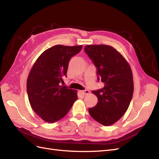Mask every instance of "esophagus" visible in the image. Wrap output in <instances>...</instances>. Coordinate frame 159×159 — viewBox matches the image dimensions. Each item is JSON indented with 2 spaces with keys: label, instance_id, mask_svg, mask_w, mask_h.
Returning a JSON list of instances; mask_svg holds the SVG:
<instances>
[{
  "label": "esophagus",
  "instance_id": "1",
  "mask_svg": "<svg viewBox=\"0 0 159 159\" xmlns=\"http://www.w3.org/2000/svg\"><path fill=\"white\" fill-rule=\"evenodd\" d=\"M82 93H83V94L84 95H88V94H89V91L88 90V89H85V90H84V91H82Z\"/></svg>",
  "mask_w": 159,
  "mask_h": 159
}]
</instances>
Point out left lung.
Masks as SVG:
<instances>
[{
  "instance_id": "1",
  "label": "left lung",
  "mask_w": 159,
  "mask_h": 159,
  "mask_svg": "<svg viewBox=\"0 0 159 159\" xmlns=\"http://www.w3.org/2000/svg\"><path fill=\"white\" fill-rule=\"evenodd\" d=\"M84 51L97 69L98 81L103 83L102 89L92 91L98 102L89 113L96 121L104 126L117 122L127 111L133 93L131 69L113 47L88 45Z\"/></svg>"
}]
</instances>
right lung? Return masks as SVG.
Returning <instances> with one entry per match:
<instances>
[{
  "label": "right lung",
  "mask_w": 159,
  "mask_h": 159,
  "mask_svg": "<svg viewBox=\"0 0 159 159\" xmlns=\"http://www.w3.org/2000/svg\"><path fill=\"white\" fill-rule=\"evenodd\" d=\"M82 46L56 45L45 50L34 64L27 80L32 109L44 121L54 123L68 113L78 99L76 91L61 85L70 59Z\"/></svg>",
  "instance_id": "add662e5"
}]
</instances>
